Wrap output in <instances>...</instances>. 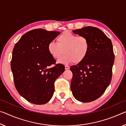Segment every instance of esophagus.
Here are the masks:
<instances>
[{
	"label": "esophagus",
	"mask_w": 126,
	"mask_h": 126,
	"mask_svg": "<svg viewBox=\"0 0 126 126\" xmlns=\"http://www.w3.org/2000/svg\"><path fill=\"white\" fill-rule=\"evenodd\" d=\"M69 66H68V65H65V70H68V69H69Z\"/></svg>",
	"instance_id": "1"
}]
</instances>
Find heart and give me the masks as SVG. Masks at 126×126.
Wrapping results in <instances>:
<instances>
[{"label":"heart","instance_id":"heart-1","mask_svg":"<svg viewBox=\"0 0 126 126\" xmlns=\"http://www.w3.org/2000/svg\"><path fill=\"white\" fill-rule=\"evenodd\" d=\"M57 43L51 41L47 45L50 54L53 58L58 59L64 53L65 54L58 62L62 64L81 63L86 58L90 49L87 38L78 36L68 31H64L57 39Z\"/></svg>","mask_w":126,"mask_h":126}]
</instances>
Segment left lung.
I'll return each instance as SVG.
<instances>
[{"label":"left lung","mask_w":126,"mask_h":126,"mask_svg":"<svg viewBox=\"0 0 126 126\" xmlns=\"http://www.w3.org/2000/svg\"><path fill=\"white\" fill-rule=\"evenodd\" d=\"M73 32L87 38L90 49L84 61L70 68L71 91L78 101L91 102L100 97L110 83L114 61L113 45L98 28L86 26Z\"/></svg>","instance_id":"left-lung-1"}]
</instances>
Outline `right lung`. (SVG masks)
I'll return each mask as SVG.
<instances>
[{
    "label": "right lung",
    "mask_w": 126,
    "mask_h": 126,
    "mask_svg": "<svg viewBox=\"0 0 126 126\" xmlns=\"http://www.w3.org/2000/svg\"><path fill=\"white\" fill-rule=\"evenodd\" d=\"M60 33L39 29L27 32L16 44L11 69L15 87L26 100L35 104L47 103L54 92L55 79L64 71L50 54L47 45Z\"/></svg>",
    "instance_id": "1"
}]
</instances>
